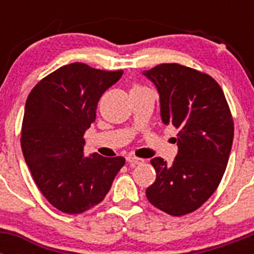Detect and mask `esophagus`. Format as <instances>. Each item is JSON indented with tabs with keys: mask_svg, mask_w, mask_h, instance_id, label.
Listing matches in <instances>:
<instances>
[{
	"mask_svg": "<svg viewBox=\"0 0 254 254\" xmlns=\"http://www.w3.org/2000/svg\"><path fill=\"white\" fill-rule=\"evenodd\" d=\"M127 161H128V163H131V164H141V163H143V159H141V158H137V156H134V155H127Z\"/></svg>",
	"mask_w": 254,
	"mask_h": 254,
	"instance_id": "obj_1",
	"label": "esophagus"
}]
</instances>
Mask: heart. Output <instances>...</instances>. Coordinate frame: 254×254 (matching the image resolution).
Returning <instances> with one entry per match:
<instances>
[{
  "mask_svg": "<svg viewBox=\"0 0 254 254\" xmlns=\"http://www.w3.org/2000/svg\"><path fill=\"white\" fill-rule=\"evenodd\" d=\"M137 89H142V87H141V86H133V89H132V90H137Z\"/></svg>",
  "mask_w": 254,
  "mask_h": 254,
  "instance_id": "1",
  "label": "heart"
}]
</instances>
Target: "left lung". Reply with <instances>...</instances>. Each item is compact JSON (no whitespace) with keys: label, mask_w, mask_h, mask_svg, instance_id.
<instances>
[{"label":"left lung","mask_w":254,"mask_h":254,"mask_svg":"<svg viewBox=\"0 0 254 254\" xmlns=\"http://www.w3.org/2000/svg\"><path fill=\"white\" fill-rule=\"evenodd\" d=\"M142 73L158 89L163 123L178 129L172 165L151 160L156 179L146 197L159 210L183 216L201 207L223 178L234 137L233 117L220 85L206 73L178 64Z\"/></svg>","instance_id":"obj_1"}]
</instances>
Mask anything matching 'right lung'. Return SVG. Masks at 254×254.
I'll list each match as a JSON object with an SVG mask.
<instances>
[{"label":"right lung","instance_id":"add662e5","mask_svg":"<svg viewBox=\"0 0 254 254\" xmlns=\"http://www.w3.org/2000/svg\"><path fill=\"white\" fill-rule=\"evenodd\" d=\"M122 75L75 62L40 80L26 99L22 154L42 194L62 212L81 214L102 202L125 165L122 156H84L100 96Z\"/></svg>","mask_w":254,"mask_h":254}]
</instances>
